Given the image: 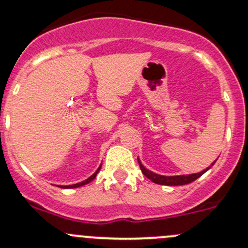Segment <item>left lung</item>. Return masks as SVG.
I'll return each mask as SVG.
<instances>
[{
	"instance_id": "1",
	"label": "left lung",
	"mask_w": 248,
	"mask_h": 248,
	"mask_svg": "<svg viewBox=\"0 0 248 248\" xmlns=\"http://www.w3.org/2000/svg\"><path fill=\"white\" fill-rule=\"evenodd\" d=\"M138 162H139V165H140V168H141V170H142V173L145 174V176H147L148 179H151L154 184L165 185V186H180V185H187V184H190V182H193L194 180H197V179L200 178L203 173L207 172L209 168L214 165V162L216 161L209 166L208 168H206V170H203L202 172H200V173L189 174V175H176V176L159 175V174H155L153 172H151V170H147V168L143 167V165L141 164L140 160H139V157H138Z\"/></svg>"
}]
</instances>
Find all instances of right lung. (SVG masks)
<instances>
[{"label": "right lung", "mask_w": 248, "mask_h": 248, "mask_svg": "<svg viewBox=\"0 0 248 248\" xmlns=\"http://www.w3.org/2000/svg\"><path fill=\"white\" fill-rule=\"evenodd\" d=\"M100 168H101V166H100L99 168H97V170L96 172H95L93 175L92 176H89L88 179H87V180H84V181H82V182H78V184H75V185H70V186H62V188H76V187H80V186H83V185H87V184H89V182L91 181H93L95 178H96V174L99 173V170H100Z\"/></svg>", "instance_id": "right-lung-1"}]
</instances>
